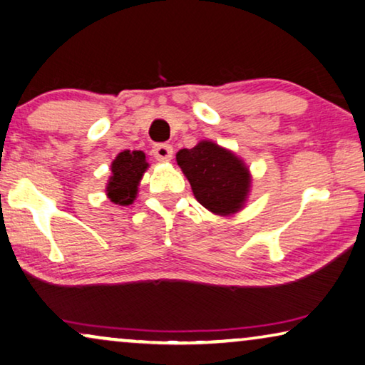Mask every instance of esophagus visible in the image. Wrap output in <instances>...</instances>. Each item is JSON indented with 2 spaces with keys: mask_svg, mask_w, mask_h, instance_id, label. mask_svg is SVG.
Segmentation results:
<instances>
[{
  "mask_svg": "<svg viewBox=\"0 0 365 365\" xmlns=\"http://www.w3.org/2000/svg\"><path fill=\"white\" fill-rule=\"evenodd\" d=\"M152 154L157 160H170L173 155V148L170 144H155L152 145Z\"/></svg>",
  "mask_w": 365,
  "mask_h": 365,
  "instance_id": "34e87169",
  "label": "esophagus"
}]
</instances>
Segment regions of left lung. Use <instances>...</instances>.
I'll return each instance as SVG.
<instances>
[{
    "instance_id": "1",
    "label": "left lung",
    "mask_w": 365,
    "mask_h": 365,
    "mask_svg": "<svg viewBox=\"0 0 365 365\" xmlns=\"http://www.w3.org/2000/svg\"><path fill=\"white\" fill-rule=\"evenodd\" d=\"M177 164L192 185L195 198L216 215H232L242 208L247 198V167L232 152L208 140L193 149H182Z\"/></svg>"
}]
</instances>
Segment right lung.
<instances>
[{"mask_svg": "<svg viewBox=\"0 0 365 365\" xmlns=\"http://www.w3.org/2000/svg\"><path fill=\"white\" fill-rule=\"evenodd\" d=\"M148 167L149 164L145 162L143 150H124L118 154L111 164L113 175L106 187L108 198L121 206L133 203L138 193V185Z\"/></svg>", "mask_w": 365, "mask_h": 365, "instance_id": "1", "label": "right lung"}]
</instances>
